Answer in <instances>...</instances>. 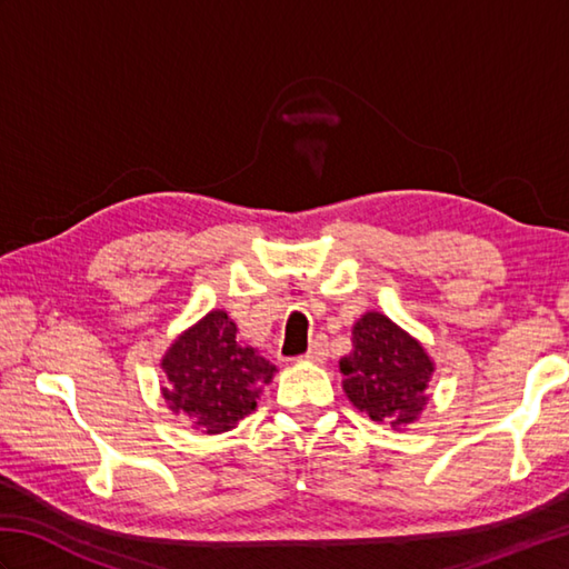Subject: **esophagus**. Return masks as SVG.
Instances as JSON below:
<instances>
[{
	"instance_id": "obj_1",
	"label": "esophagus",
	"mask_w": 569,
	"mask_h": 569,
	"mask_svg": "<svg viewBox=\"0 0 569 569\" xmlns=\"http://www.w3.org/2000/svg\"><path fill=\"white\" fill-rule=\"evenodd\" d=\"M303 359H306V361H312V365H322V361L328 359V340H325L322 335L316 337L308 352L303 355Z\"/></svg>"
}]
</instances>
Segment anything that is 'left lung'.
<instances>
[{
  "label": "left lung",
  "instance_id": "8db88e82",
  "mask_svg": "<svg viewBox=\"0 0 569 569\" xmlns=\"http://www.w3.org/2000/svg\"><path fill=\"white\" fill-rule=\"evenodd\" d=\"M435 361L420 340L379 310L352 325V352L340 359L342 391L359 413L401 430L420 420Z\"/></svg>",
  "mask_w": 569,
  "mask_h": 569
}]
</instances>
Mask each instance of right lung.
Instances as JSON below:
<instances>
[{"instance_id": "obj_1", "label": "right lung", "mask_w": 569, "mask_h": 569, "mask_svg": "<svg viewBox=\"0 0 569 569\" xmlns=\"http://www.w3.org/2000/svg\"><path fill=\"white\" fill-rule=\"evenodd\" d=\"M237 332L227 310H210L180 332L161 357L166 406L204 435L237 428L241 418L257 410L263 386L278 371Z\"/></svg>"}]
</instances>
